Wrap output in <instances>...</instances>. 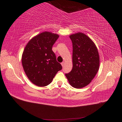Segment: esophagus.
Here are the masks:
<instances>
[{
	"label": "esophagus",
	"mask_w": 122,
	"mask_h": 122,
	"mask_svg": "<svg viewBox=\"0 0 122 122\" xmlns=\"http://www.w3.org/2000/svg\"><path fill=\"white\" fill-rule=\"evenodd\" d=\"M64 64H65V62H61V66H62V67H64Z\"/></svg>",
	"instance_id": "34e87169"
}]
</instances>
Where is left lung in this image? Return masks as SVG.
<instances>
[{"mask_svg": "<svg viewBox=\"0 0 122 122\" xmlns=\"http://www.w3.org/2000/svg\"><path fill=\"white\" fill-rule=\"evenodd\" d=\"M70 38L73 45V68L65 75L72 86L82 88L91 82L98 71L99 52L93 41L83 33L71 35Z\"/></svg>", "mask_w": 122, "mask_h": 122, "instance_id": "obj_1", "label": "left lung"}]
</instances>
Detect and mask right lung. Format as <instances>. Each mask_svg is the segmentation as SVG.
<instances>
[{"mask_svg":"<svg viewBox=\"0 0 122 122\" xmlns=\"http://www.w3.org/2000/svg\"><path fill=\"white\" fill-rule=\"evenodd\" d=\"M59 36L45 31L36 35L27 44L22 56V64L30 81L38 86L49 84L62 66L52 50Z\"/></svg>","mask_w":122,"mask_h":122,"instance_id":"obj_1","label":"right lung"}]
</instances>
